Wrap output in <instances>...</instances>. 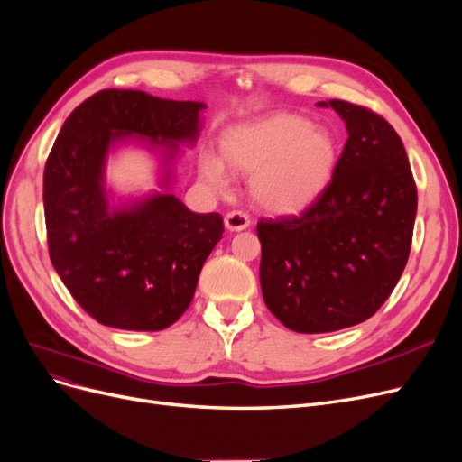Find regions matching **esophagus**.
<instances>
[{"label": "esophagus", "instance_id": "1", "mask_svg": "<svg viewBox=\"0 0 462 462\" xmlns=\"http://www.w3.org/2000/svg\"><path fill=\"white\" fill-rule=\"evenodd\" d=\"M249 225H251V218H249V215L244 213V211H230V213L225 217V226H226L230 232L245 230Z\"/></svg>", "mask_w": 462, "mask_h": 462}]
</instances>
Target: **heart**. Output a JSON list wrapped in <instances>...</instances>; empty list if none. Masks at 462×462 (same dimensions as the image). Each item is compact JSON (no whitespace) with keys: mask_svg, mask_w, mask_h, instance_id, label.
Instances as JSON below:
<instances>
[{"mask_svg":"<svg viewBox=\"0 0 462 462\" xmlns=\"http://www.w3.org/2000/svg\"><path fill=\"white\" fill-rule=\"evenodd\" d=\"M220 152L230 169L253 174V198L276 213L301 211L315 201L330 184L337 162L332 134L297 115L236 126L222 136ZM225 162L213 153L199 157L201 178L218 193L232 188Z\"/></svg>","mask_w":462,"mask_h":462,"instance_id":"heart-1","label":"heart"}]
</instances>
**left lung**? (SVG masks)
<instances>
[{"label":"left lung","mask_w":462,"mask_h":462,"mask_svg":"<svg viewBox=\"0 0 462 462\" xmlns=\"http://www.w3.org/2000/svg\"><path fill=\"white\" fill-rule=\"evenodd\" d=\"M347 126L330 184L300 215L261 218V290L286 328L322 334L365 322L405 271L416 184L403 142L378 113L320 101Z\"/></svg>","instance_id":"obj_1"}]
</instances>
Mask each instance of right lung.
Returning a JSON list of instances; mask_svg holds the SVG:
<instances>
[{
	"label": "right lung",
	"instance_id": "add662e5",
	"mask_svg": "<svg viewBox=\"0 0 462 462\" xmlns=\"http://www.w3.org/2000/svg\"><path fill=\"white\" fill-rule=\"evenodd\" d=\"M199 101L101 90L70 113L43 169V213L53 269L99 324L165 330L184 315L201 266L225 232L172 193L109 207L106 159L128 136L165 147L167 159L199 136ZM169 182L171 178L167 176Z\"/></svg>",
	"mask_w": 462,
	"mask_h": 462
}]
</instances>
